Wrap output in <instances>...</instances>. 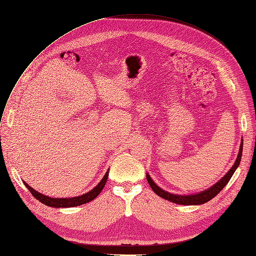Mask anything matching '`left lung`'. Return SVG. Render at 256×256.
Listing matches in <instances>:
<instances>
[{
  "label": "left lung",
  "mask_w": 256,
  "mask_h": 256,
  "mask_svg": "<svg viewBox=\"0 0 256 256\" xmlns=\"http://www.w3.org/2000/svg\"><path fill=\"white\" fill-rule=\"evenodd\" d=\"M242 154V144H240L238 156H237V158H236L234 165L232 166V168L226 172V174L224 176V178H222L216 184H214L212 188H210L208 190H206L204 192H201L199 194H195V195H188V196L174 195V194H170L168 192H165L162 188H158V185L152 181V179L150 178V176H149L148 174L146 176V178H147V181H148L149 185H150V188H152V190L158 196L162 197L163 199H166V200H168L170 202H174V204H183V206L204 204H206V202L210 201V199H213L216 195H218V192H222V188L228 184V182L230 181V179L232 178L234 172L236 170V168H237V167H238V165L240 163Z\"/></svg>",
  "instance_id": "obj_1"
}]
</instances>
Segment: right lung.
<instances>
[{
  "label": "right lung",
  "mask_w": 256,
  "mask_h": 256,
  "mask_svg": "<svg viewBox=\"0 0 256 256\" xmlns=\"http://www.w3.org/2000/svg\"><path fill=\"white\" fill-rule=\"evenodd\" d=\"M108 174H109V172H106L102 181L98 183V185H96V186L92 190L84 194V195L74 197V198H50L48 196L42 195V194L38 192L37 190H34V188H32L30 186L28 183H25V182H23V183L25 184V186L28 188V190L32 192V195L37 200H39L43 204L52 206V208H73V206H78L88 204V202H90L98 197L100 194V192L102 190L106 182H107Z\"/></svg>",
  "instance_id": "obj_1"
}]
</instances>
